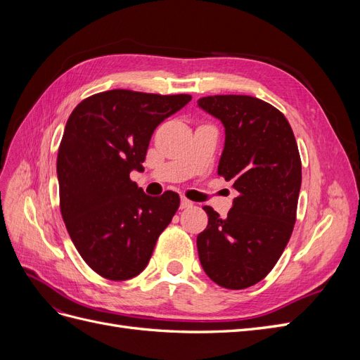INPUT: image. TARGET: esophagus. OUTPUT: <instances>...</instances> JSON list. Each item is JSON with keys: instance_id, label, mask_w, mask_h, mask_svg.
Returning a JSON list of instances; mask_svg holds the SVG:
<instances>
[{"instance_id": "34e87169", "label": "esophagus", "mask_w": 360, "mask_h": 360, "mask_svg": "<svg viewBox=\"0 0 360 360\" xmlns=\"http://www.w3.org/2000/svg\"><path fill=\"white\" fill-rule=\"evenodd\" d=\"M192 204H193L192 201L181 197V200H180V209H189V207H192Z\"/></svg>"}]
</instances>
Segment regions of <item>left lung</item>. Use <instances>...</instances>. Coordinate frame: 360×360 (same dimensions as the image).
<instances>
[{
	"label": "left lung",
	"instance_id": "obj_1",
	"mask_svg": "<svg viewBox=\"0 0 360 360\" xmlns=\"http://www.w3.org/2000/svg\"><path fill=\"white\" fill-rule=\"evenodd\" d=\"M221 120L225 146L217 174L237 198L225 219L204 205L209 224L198 234L201 266L217 285L243 290L275 267L296 222L302 162L285 115L252 96H207L198 101Z\"/></svg>",
	"mask_w": 360,
	"mask_h": 360
}]
</instances>
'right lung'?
Listing matches in <instances>:
<instances>
[{
	"mask_svg": "<svg viewBox=\"0 0 360 360\" xmlns=\"http://www.w3.org/2000/svg\"><path fill=\"white\" fill-rule=\"evenodd\" d=\"M192 96L110 90L84 99L60 143V209L75 248L96 274L126 281L143 271L180 197H148L130 180L144 171L155 129Z\"/></svg>",
	"mask_w": 360,
	"mask_h": 360,
	"instance_id": "add662e5",
	"label": "right lung"
}]
</instances>
